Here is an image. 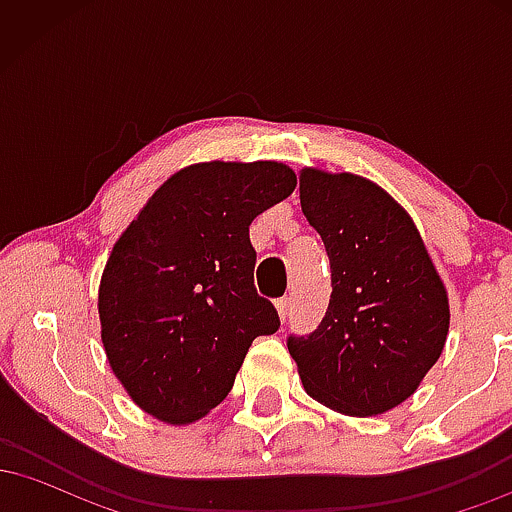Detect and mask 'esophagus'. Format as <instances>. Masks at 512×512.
<instances>
[{
    "instance_id": "1",
    "label": "esophagus",
    "mask_w": 512,
    "mask_h": 512,
    "mask_svg": "<svg viewBox=\"0 0 512 512\" xmlns=\"http://www.w3.org/2000/svg\"><path fill=\"white\" fill-rule=\"evenodd\" d=\"M276 310H279V317L281 320H289V315H291V298H279V301H276Z\"/></svg>"
}]
</instances>
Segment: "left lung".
Instances as JSON below:
<instances>
[{
    "mask_svg": "<svg viewBox=\"0 0 512 512\" xmlns=\"http://www.w3.org/2000/svg\"><path fill=\"white\" fill-rule=\"evenodd\" d=\"M301 207L332 269L327 313L289 337L305 392L346 416L385 414L443 354L448 291L411 216L354 173L301 170Z\"/></svg>",
    "mask_w": 512,
    "mask_h": 512,
    "instance_id": "8db88e82",
    "label": "left lung"
}]
</instances>
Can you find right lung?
<instances>
[{
  "mask_svg": "<svg viewBox=\"0 0 512 512\" xmlns=\"http://www.w3.org/2000/svg\"><path fill=\"white\" fill-rule=\"evenodd\" d=\"M296 190L284 163H195L117 238L98 289L110 368L146 414L202 419L231 392L250 344L279 330L257 296L250 223Z\"/></svg>",
  "mask_w": 512,
  "mask_h": 512,
  "instance_id": "right-lung-1",
  "label": "right lung"
}]
</instances>
